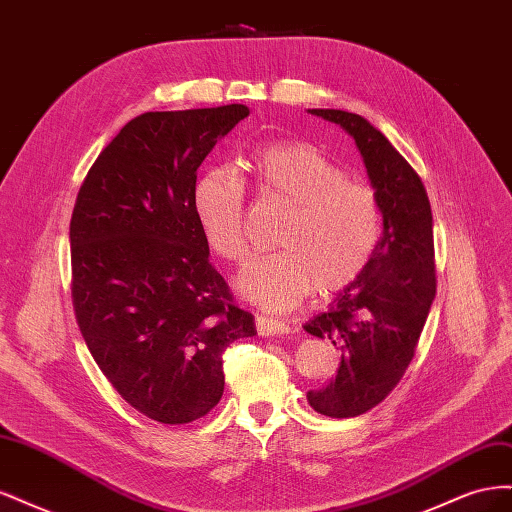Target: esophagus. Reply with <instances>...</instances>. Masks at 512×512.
Here are the masks:
<instances>
[{"label":"esophagus","instance_id":"34e87169","mask_svg":"<svg viewBox=\"0 0 512 512\" xmlns=\"http://www.w3.org/2000/svg\"><path fill=\"white\" fill-rule=\"evenodd\" d=\"M256 331L262 337H273V335H288L290 327L286 322H280V320H273L267 316H256Z\"/></svg>","mask_w":512,"mask_h":512}]
</instances>
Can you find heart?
<instances>
[{
  "label": "heart",
  "mask_w": 512,
  "mask_h": 512,
  "mask_svg": "<svg viewBox=\"0 0 512 512\" xmlns=\"http://www.w3.org/2000/svg\"><path fill=\"white\" fill-rule=\"evenodd\" d=\"M250 173L258 196L288 207L277 230L280 252L252 260L239 275L243 297L269 312H288L309 292L350 286L374 258L382 235L376 192L346 177L318 147L288 141L254 153ZM194 213L211 250L230 262L250 252L245 190L228 168H211L194 185Z\"/></svg>",
  "instance_id": "heart-1"
}]
</instances>
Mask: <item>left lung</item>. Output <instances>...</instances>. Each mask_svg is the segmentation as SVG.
I'll use <instances>...</instances> for the list:
<instances>
[{
    "label": "left lung",
    "instance_id": "1",
    "mask_svg": "<svg viewBox=\"0 0 512 512\" xmlns=\"http://www.w3.org/2000/svg\"><path fill=\"white\" fill-rule=\"evenodd\" d=\"M309 113L354 138L382 211V237L367 269L303 327L342 350L335 378L307 393L309 406L350 418L378 406L412 361L436 297L433 218L421 177L380 130L337 108Z\"/></svg>",
    "mask_w": 512,
    "mask_h": 512
}]
</instances>
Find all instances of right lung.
Segmentation results:
<instances>
[{
    "instance_id": "right-lung-1",
    "label": "right lung",
    "mask_w": 512,
    "mask_h": 512,
    "mask_svg": "<svg viewBox=\"0 0 512 512\" xmlns=\"http://www.w3.org/2000/svg\"><path fill=\"white\" fill-rule=\"evenodd\" d=\"M245 104L143 113L108 143L70 220L72 305L85 344L128 404L183 425L218 406L224 350L256 335L209 262L196 170Z\"/></svg>"
}]
</instances>
